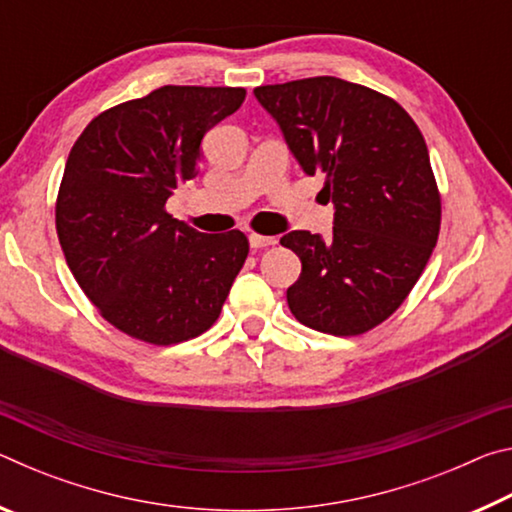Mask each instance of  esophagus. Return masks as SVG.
I'll use <instances>...</instances> for the list:
<instances>
[{
    "mask_svg": "<svg viewBox=\"0 0 512 512\" xmlns=\"http://www.w3.org/2000/svg\"><path fill=\"white\" fill-rule=\"evenodd\" d=\"M250 241V248H268V246H275L277 239L275 237H264V235H257V232H250L248 235Z\"/></svg>",
    "mask_w": 512,
    "mask_h": 512,
    "instance_id": "34e87169",
    "label": "esophagus"
}]
</instances>
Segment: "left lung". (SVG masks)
I'll return each mask as SVG.
<instances>
[{"label": "left lung", "mask_w": 512, "mask_h": 512, "mask_svg": "<svg viewBox=\"0 0 512 512\" xmlns=\"http://www.w3.org/2000/svg\"><path fill=\"white\" fill-rule=\"evenodd\" d=\"M255 97L334 203L332 239H280L302 262L291 314L325 334L368 332L406 300L438 241L440 194L420 128L391 97L336 76L262 85Z\"/></svg>", "instance_id": "obj_1"}]
</instances>
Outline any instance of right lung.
<instances>
[{
    "instance_id": "add662e5",
    "label": "right lung",
    "mask_w": 512,
    "mask_h": 512,
    "mask_svg": "<svg viewBox=\"0 0 512 512\" xmlns=\"http://www.w3.org/2000/svg\"><path fill=\"white\" fill-rule=\"evenodd\" d=\"M244 88L164 85L94 117L74 142L56 201L67 266L101 316L153 345L203 334L248 257L244 232L203 235L164 203L198 173L201 142Z\"/></svg>"
}]
</instances>
